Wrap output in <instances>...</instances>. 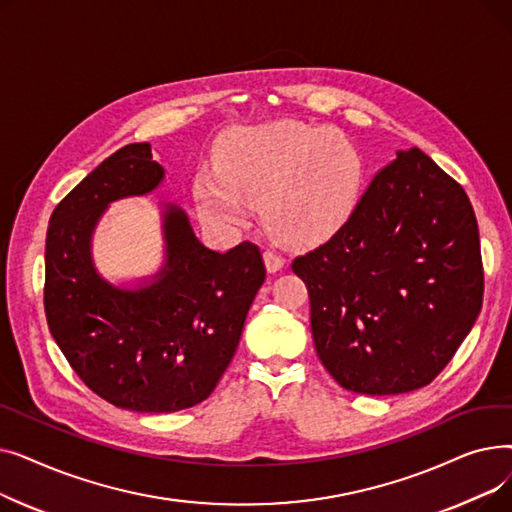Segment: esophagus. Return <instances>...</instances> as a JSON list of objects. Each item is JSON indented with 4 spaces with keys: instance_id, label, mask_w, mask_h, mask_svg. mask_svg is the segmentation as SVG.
I'll return each mask as SVG.
<instances>
[{
    "instance_id": "34e87169",
    "label": "esophagus",
    "mask_w": 512,
    "mask_h": 512,
    "mask_svg": "<svg viewBox=\"0 0 512 512\" xmlns=\"http://www.w3.org/2000/svg\"><path fill=\"white\" fill-rule=\"evenodd\" d=\"M263 261H265V270L270 272V274H276V272H280L282 267H284V257L282 255H278L276 251H265L263 253Z\"/></svg>"
}]
</instances>
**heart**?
I'll list each match as a JSON object with an SVG mask.
<instances>
[{
	"mask_svg": "<svg viewBox=\"0 0 512 512\" xmlns=\"http://www.w3.org/2000/svg\"><path fill=\"white\" fill-rule=\"evenodd\" d=\"M215 170L195 176L205 224L234 230L245 220V197L259 195L265 226L294 245L334 234L351 215L363 161L332 128L282 120L238 128L213 155Z\"/></svg>",
	"mask_w": 512,
	"mask_h": 512,
	"instance_id": "obj_1",
	"label": "heart"
}]
</instances>
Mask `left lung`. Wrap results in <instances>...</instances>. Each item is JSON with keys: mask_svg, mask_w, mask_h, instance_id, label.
Here are the masks:
<instances>
[{"mask_svg": "<svg viewBox=\"0 0 512 512\" xmlns=\"http://www.w3.org/2000/svg\"><path fill=\"white\" fill-rule=\"evenodd\" d=\"M319 361L369 396L427 386L471 332L483 265L471 201L421 149L398 151L351 218L292 261Z\"/></svg>", "mask_w": 512, "mask_h": 512, "instance_id": "left-lung-1", "label": "left lung"}]
</instances>
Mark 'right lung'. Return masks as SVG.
<instances>
[{
  "instance_id": "1",
  "label": "right lung",
  "mask_w": 512,
  "mask_h": 512,
  "mask_svg": "<svg viewBox=\"0 0 512 512\" xmlns=\"http://www.w3.org/2000/svg\"><path fill=\"white\" fill-rule=\"evenodd\" d=\"M164 180L149 143L118 149L58 203L45 240L43 303L53 340L97 396L137 413L199 405L230 365L265 280L259 247H203L186 213L164 205L166 265L141 288L103 280L91 238L103 211Z\"/></svg>"
}]
</instances>
